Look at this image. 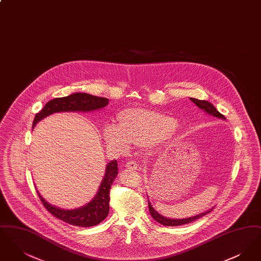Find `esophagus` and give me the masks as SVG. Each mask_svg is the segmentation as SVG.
I'll return each instance as SVG.
<instances>
[{"instance_id": "esophagus-1", "label": "esophagus", "mask_w": 261, "mask_h": 261, "mask_svg": "<svg viewBox=\"0 0 261 261\" xmlns=\"http://www.w3.org/2000/svg\"><path fill=\"white\" fill-rule=\"evenodd\" d=\"M125 166L128 168V169H131V170H137L138 169V163L135 161H128L126 162Z\"/></svg>"}]
</instances>
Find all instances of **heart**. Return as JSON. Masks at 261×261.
<instances>
[{"instance_id": "heart-1", "label": "heart", "mask_w": 261, "mask_h": 261, "mask_svg": "<svg viewBox=\"0 0 261 261\" xmlns=\"http://www.w3.org/2000/svg\"><path fill=\"white\" fill-rule=\"evenodd\" d=\"M174 129L175 120L170 116L146 109H128L119 112L117 125L105 126L103 136L111 148L123 152L130 145H153L170 135Z\"/></svg>"}]
</instances>
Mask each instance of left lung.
<instances>
[{"label": "left lung", "mask_w": 261, "mask_h": 261, "mask_svg": "<svg viewBox=\"0 0 261 261\" xmlns=\"http://www.w3.org/2000/svg\"><path fill=\"white\" fill-rule=\"evenodd\" d=\"M190 99H191L194 103H196V105L199 107V109L203 110L204 112H207L208 114L213 115V116H215V117H218V118H223V119H225V116H224L223 114H221L220 112H218V111L213 107V105H211L210 101H207V100H201V99H194V98H190ZM149 210L150 215L152 216V218H153L156 222H159V223H161L162 225H164V226H171V227H172V226H180V225H185V224L191 223V222H193V221L199 219L200 217L204 216L205 214L210 213V212L212 211V210H210V211H205V212H203V213H200V214L197 215V216H193V217L186 218V219H169V218L163 217L158 211H154V208L151 206V204H150L149 201Z\"/></svg>", "instance_id": "obj_1"}]
</instances>
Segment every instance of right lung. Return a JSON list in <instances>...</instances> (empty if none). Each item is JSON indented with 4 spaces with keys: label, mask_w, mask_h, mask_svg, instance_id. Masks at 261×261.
Returning <instances> with one entry per match:
<instances>
[{
    "label": "right lung",
    "mask_w": 261,
    "mask_h": 261,
    "mask_svg": "<svg viewBox=\"0 0 261 261\" xmlns=\"http://www.w3.org/2000/svg\"><path fill=\"white\" fill-rule=\"evenodd\" d=\"M108 103L109 99L92 96L86 93H75L67 97L50 99L40 112L36 113L33 120V127L40 120L55 112H91L102 109L108 106ZM117 174V162L112 161L107 165L105 177L96 197L86 205L73 211H64L53 206L42 198L37 191L38 196L45 208L58 219L73 226L92 227L100 223L109 214L111 199L110 190Z\"/></svg>",
    "instance_id": "right-lung-1"
}]
</instances>
